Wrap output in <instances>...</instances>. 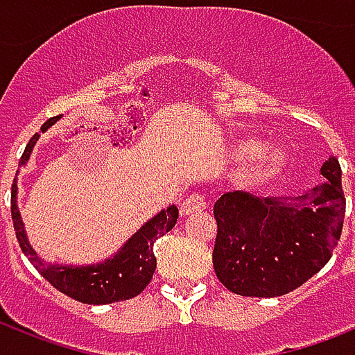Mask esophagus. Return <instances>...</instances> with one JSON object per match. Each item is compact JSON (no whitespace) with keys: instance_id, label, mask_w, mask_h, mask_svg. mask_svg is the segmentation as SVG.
Returning a JSON list of instances; mask_svg holds the SVG:
<instances>
[{"instance_id":"34e87169","label":"esophagus","mask_w":355,"mask_h":355,"mask_svg":"<svg viewBox=\"0 0 355 355\" xmlns=\"http://www.w3.org/2000/svg\"><path fill=\"white\" fill-rule=\"evenodd\" d=\"M205 208H206V199L199 193L189 195V197H186V199L180 202V214H182V216H191V214L202 211Z\"/></svg>"}]
</instances>
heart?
I'll list each match as a JSON object with an SVG mask.
<instances>
[{
    "instance_id": "obj_1",
    "label": "heart",
    "mask_w": 355,
    "mask_h": 355,
    "mask_svg": "<svg viewBox=\"0 0 355 355\" xmlns=\"http://www.w3.org/2000/svg\"><path fill=\"white\" fill-rule=\"evenodd\" d=\"M232 155L237 160H254V177L258 180L275 178L286 167L287 150L280 145H267L261 149V141L258 138L236 139L232 145Z\"/></svg>"
}]
</instances>
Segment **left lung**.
Wrapping results in <instances>:
<instances>
[{
    "mask_svg": "<svg viewBox=\"0 0 355 355\" xmlns=\"http://www.w3.org/2000/svg\"><path fill=\"white\" fill-rule=\"evenodd\" d=\"M320 175L324 184L297 197L228 191L217 199L214 269L223 286L241 297H282L330 261L347 208L336 156Z\"/></svg>",
    "mask_w": 355,
    "mask_h": 355,
    "instance_id": "obj_1",
    "label": "left lung"
}]
</instances>
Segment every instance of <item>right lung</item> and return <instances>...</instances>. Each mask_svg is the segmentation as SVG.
<instances>
[{
	"mask_svg": "<svg viewBox=\"0 0 355 355\" xmlns=\"http://www.w3.org/2000/svg\"><path fill=\"white\" fill-rule=\"evenodd\" d=\"M47 119L42 125V132L51 128L58 119ZM40 134H35L29 139L25 147L19 166H25L31 158V153L35 149L36 141ZM19 169L16 171V175ZM10 214H12L14 230L24 254L29 258V261L35 265V269L46 278L53 287L58 291L75 298L83 304H112L119 300H128L144 291L149 286L150 278L156 269V256L153 252L155 241L164 234H167L178 219V208L171 205L167 210L158 211L155 217L128 237L127 243L119 248L118 252L107 258L105 261L92 265H60L47 263L36 254V250L31 247L27 232H25L24 221L18 210V184L14 178L12 197H10Z\"/></svg>",
	"mask_w": 355,
	"mask_h": 355,
	"instance_id": "obj_1",
	"label": "right lung"
}]
</instances>
